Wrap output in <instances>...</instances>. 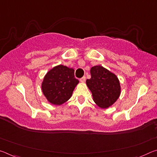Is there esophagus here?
Returning a JSON list of instances; mask_svg holds the SVG:
<instances>
[{
  "label": "esophagus",
  "instance_id": "esophagus-1",
  "mask_svg": "<svg viewBox=\"0 0 157 157\" xmlns=\"http://www.w3.org/2000/svg\"><path fill=\"white\" fill-rule=\"evenodd\" d=\"M85 81H86V77L85 76H84L82 78H80V82H85Z\"/></svg>",
  "mask_w": 157,
  "mask_h": 157
}]
</instances>
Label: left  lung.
Returning <instances> with one entry per match:
<instances>
[{
  "label": "left lung",
  "mask_w": 157,
  "mask_h": 157,
  "mask_svg": "<svg viewBox=\"0 0 157 157\" xmlns=\"http://www.w3.org/2000/svg\"><path fill=\"white\" fill-rule=\"evenodd\" d=\"M91 78L86 81L93 99L100 108H107L117 100L121 89L115 75L101 66L92 67Z\"/></svg>",
  "instance_id": "1"
}]
</instances>
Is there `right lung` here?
Masks as SVG:
<instances>
[{"mask_svg":"<svg viewBox=\"0 0 157 157\" xmlns=\"http://www.w3.org/2000/svg\"><path fill=\"white\" fill-rule=\"evenodd\" d=\"M75 71L63 65L50 70L44 76L42 90L47 100L54 105H61L71 98L79 80Z\"/></svg>","mask_w":157,"mask_h":157,"instance_id":"1","label":"right lung"}]
</instances>
